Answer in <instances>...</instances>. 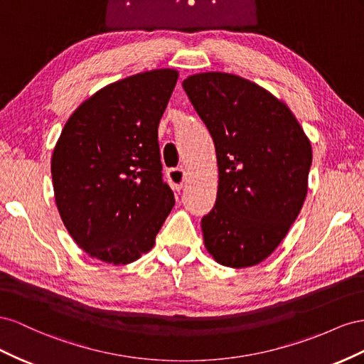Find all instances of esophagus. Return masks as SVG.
<instances>
[{
  "label": "esophagus",
  "mask_w": 364,
  "mask_h": 364,
  "mask_svg": "<svg viewBox=\"0 0 364 364\" xmlns=\"http://www.w3.org/2000/svg\"><path fill=\"white\" fill-rule=\"evenodd\" d=\"M168 178L171 181L172 189L175 192H180L181 188H183V184H184V180H186V172L183 169H178V168L169 169L168 171Z\"/></svg>",
  "instance_id": "34e87169"
}]
</instances>
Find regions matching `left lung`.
<instances>
[{"mask_svg": "<svg viewBox=\"0 0 364 364\" xmlns=\"http://www.w3.org/2000/svg\"><path fill=\"white\" fill-rule=\"evenodd\" d=\"M215 143L218 193L201 220L218 264L247 268L272 255L308 192L311 143L287 103L255 82L209 71L183 80Z\"/></svg>", "mask_w": 364, "mask_h": 364, "instance_id": "left-lung-1", "label": "left lung"}]
</instances>
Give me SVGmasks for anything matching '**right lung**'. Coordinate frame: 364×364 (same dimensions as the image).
Here are the masks:
<instances>
[{"label":"right lung","instance_id":"add662e5","mask_svg":"<svg viewBox=\"0 0 364 364\" xmlns=\"http://www.w3.org/2000/svg\"><path fill=\"white\" fill-rule=\"evenodd\" d=\"M178 71L103 87L67 120L51 155L62 223L88 256L127 265L148 253L175 204L161 178L159 123Z\"/></svg>","mask_w":364,"mask_h":364}]
</instances>
